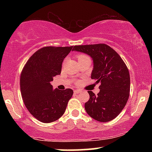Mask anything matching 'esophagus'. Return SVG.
Returning a JSON list of instances; mask_svg holds the SVG:
<instances>
[{"label": "esophagus", "instance_id": "1", "mask_svg": "<svg viewBox=\"0 0 152 152\" xmlns=\"http://www.w3.org/2000/svg\"><path fill=\"white\" fill-rule=\"evenodd\" d=\"M80 92H81V90H79V89H75L74 90L75 94H78V93H80Z\"/></svg>", "mask_w": 152, "mask_h": 152}]
</instances>
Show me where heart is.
Returning a JSON list of instances; mask_svg holds the SVG:
<instances>
[{"label":"heart","mask_w":152,"mask_h":152,"mask_svg":"<svg viewBox=\"0 0 152 152\" xmlns=\"http://www.w3.org/2000/svg\"><path fill=\"white\" fill-rule=\"evenodd\" d=\"M86 57H87V56H84V55H78V59H79V58H86Z\"/></svg>","instance_id":"heart-1"}]
</instances>
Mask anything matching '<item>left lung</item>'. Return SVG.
<instances>
[{
    "instance_id": "obj_1",
    "label": "left lung",
    "mask_w": 152,
    "mask_h": 152,
    "mask_svg": "<svg viewBox=\"0 0 152 152\" xmlns=\"http://www.w3.org/2000/svg\"><path fill=\"white\" fill-rule=\"evenodd\" d=\"M72 50L88 55L93 60L91 79L100 83L96 96L88 91L89 100L85 104L86 111L101 122L110 121L126 106L130 91L129 72L120 56L106 44L75 46Z\"/></svg>"
}]
</instances>
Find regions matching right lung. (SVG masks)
Instances as JSON below:
<instances>
[{"instance_id":"right-lung-1","label":"right lung","mask_w":152,"mask_h":152,"mask_svg":"<svg viewBox=\"0 0 152 152\" xmlns=\"http://www.w3.org/2000/svg\"><path fill=\"white\" fill-rule=\"evenodd\" d=\"M73 46L43 47L33 54L23 69L20 79V92L26 107L38 121H56L65 112L71 88L53 89L50 81L61 74L62 63Z\"/></svg>"}]
</instances>
